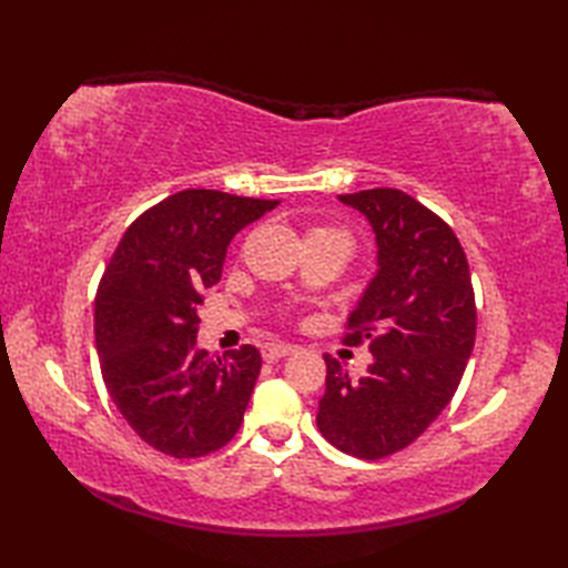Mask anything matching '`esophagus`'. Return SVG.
Masks as SVG:
<instances>
[{
    "mask_svg": "<svg viewBox=\"0 0 568 568\" xmlns=\"http://www.w3.org/2000/svg\"><path fill=\"white\" fill-rule=\"evenodd\" d=\"M293 352H297V346H293V344H265L261 348V354H263L265 361H277L283 356H291Z\"/></svg>",
    "mask_w": 568,
    "mask_h": 568,
    "instance_id": "34e87169",
    "label": "esophagus"
}]
</instances>
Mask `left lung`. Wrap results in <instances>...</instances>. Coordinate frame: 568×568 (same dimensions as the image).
I'll use <instances>...</instances> for the list:
<instances>
[{"instance_id":"obj_1","label":"left lung","mask_w":568,"mask_h":568,"mask_svg":"<svg viewBox=\"0 0 568 568\" xmlns=\"http://www.w3.org/2000/svg\"><path fill=\"white\" fill-rule=\"evenodd\" d=\"M339 200L376 232L378 273L342 339L368 342L373 364L348 378L324 356L317 427L339 452L376 462L413 444L449 405L474 352L476 297L466 253L439 214L395 187Z\"/></svg>"}]
</instances>
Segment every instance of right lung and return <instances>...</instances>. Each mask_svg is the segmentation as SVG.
<instances>
[{
    "mask_svg": "<svg viewBox=\"0 0 568 568\" xmlns=\"http://www.w3.org/2000/svg\"><path fill=\"white\" fill-rule=\"evenodd\" d=\"M281 200L180 190L129 224L94 295L100 368L129 427L173 458L220 452L244 422L256 346L197 352L202 291L220 283L239 229Z\"/></svg>",
    "mask_w": 568,
    "mask_h": 568,
    "instance_id": "1",
    "label": "right lung"
}]
</instances>
